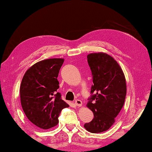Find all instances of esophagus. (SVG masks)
<instances>
[{
    "label": "esophagus",
    "instance_id": "1",
    "mask_svg": "<svg viewBox=\"0 0 152 152\" xmlns=\"http://www.w3.org/2000/svg\"><path fill=\"white\" fill-rule=\"evenodd\" d=\"M75 104L76 106H78V107H81L82 105V102L80 100V99H75Z\"/></svg>",
    "mask_w": 152,
    "mask_h": 152
}]
</instances>
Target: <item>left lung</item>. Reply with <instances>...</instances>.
<instances>
[{
  "label": "left lung",
  "instance_id": "1",
  "mask_svg": "<svg viewBox=\"0 0 152 152\" xmlns=\"http://www.w3.org/2000/svg\"><path fill=\"white\" fill-rule=\"evenodd\" d=\"M92 72L93 85L87 107L94 118L84 127L93 134L107 131L123 107L126 93L124 75L117 61L106 53L87 56Z\"/></svg>",
  "mask_w": 152,
  "mask_h": 152
}]
</instances>
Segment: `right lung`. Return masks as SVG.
<instances>
[{
  "label": "right lung",
  "instance_id": "right-lung-1",
  "mask_svg": "<svg viewBox=\"0 0 152 152\" xmlns=\"http://www.w3.org/2000/svg\"><path fill=\"white\" fill-rule=\"evenodd\" d=\"M64 59H48L29 68L20 86V102L31 122L43 129L57 125L61 110L69 105L61 99L57 77Z\"/></svg>",
  "mask_w": 152,
  "mask_h": 152
}]
</instances>
